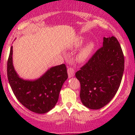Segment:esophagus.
Listing matches in <instances>:
<instances>
[{"label":"esophagus","instance_id":"34e87169","mask_svg":"<svg viewBox=\"0 0 135 135\" xmlns=\"http://www.w3.org/2000/svg\"><path fill=\"white\" fill-rule=\"evenodd\" d=\"M68 76L70 78V77H73L75 75V73H74V70L73 68H69L68 69Z\"/></svg>","mask_w":135,"mask_h":135}]
</instances>
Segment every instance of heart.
<instances>
[{
  "instance_id": "1",
  "label": "heart",
  "mask_w": 135,
  "mask_h": 135,
  "mask_svg": "<svg viewBox=\"0 0 135 135\" xmlns=\"http://www.w3.org/2000/svg\"><path fill=\"white\" fill-rule=\"evenodd\" d=\"M84 40V38L82 37H79L73 44V47L74 48V49H77V48L80 47L82 45ZM94 48H95V44H94L93 42H90L86 44L84 47L81 48V49L77 53L76 55L77 60L79 62L85 61L91 55Z\"/></svg>"
}]
</instances>
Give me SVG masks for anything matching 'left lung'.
Listing matches in <instances>:
<instances>
[{"label": "left lung", "instance_id": "8db88e82", "mask_svg": "<svg viewBox=\"0 0 135 135\" xmlns=\"http://www.w3.org/2000/svg\"><path fill=\"white\" fill-rule=\"evenodd\" d=\"M124 71V56L115 37L103 38V47L75 73L80 81L82 104L99 109L111 101L120 85Z\"/></svg>", "mask_w": 135, "mask_h": 135}]
</instances>
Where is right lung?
<instances>
[{
	"label": "right lung",
	"instance_id": "right-lung-1",
	"mask_svg": "<svg viewBox=\"0 0 135 135\" xmlns=\"http://www.w3.org/2000/svg\"><path fill=\"white\" fill-rule=\"evenodd\" d=\"M7 75L14 95L25 108L37 114H45L58 102L61 89L68 75L66 65L53 66L39 78L26 80L16 73L13 64V47L7 62Z\"/></svg>",
	"mask_w": 135,
	"mask_h": 135
}]
</instances>
